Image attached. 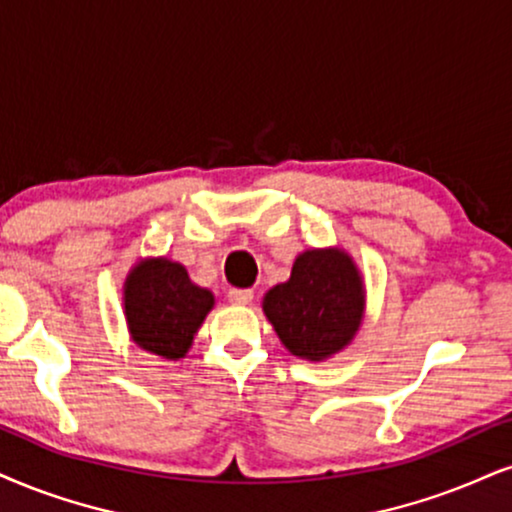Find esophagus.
I'll list each match as a JSON object with an SVG mask.
<instances>
[{
	"instance_id": "esophagus-1",
	"label": "esophagus",
	"mask_w": 512,
	"mask_h": 512,
	"mask_svg": "<svg viewBox=\"0 0 512 512\" xmlns=\"http://www.w3.org/2000/svg\"><path fill=\"white\" fill-rule=\"evenodd\" d=\"M227 299L235 306H249L251 301H254V292H251V289H230V292H227Z\"/></svg>"
}]
</instances>
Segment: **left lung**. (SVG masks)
Returning a JSON list of instances; mask_svg holds the SVG:
<instances>
[{
	"instance_id": "8db88e82",
	"label": "left lung",
	"mask_w": 512,
	"mask_h": 512,
	"mask_svg": "<svg viewBox=\"0 0 512 512\" xmlns=\"http://www.w3.org/2000/svg\"><path fill=\"white\" fill-rule=\"evenodd\" d=\"M263 313L292 356L327 361L344 351L363 325L361 270L339 246L301 251L289 280L263 296Z\"/></svg>"
}]
</instances>
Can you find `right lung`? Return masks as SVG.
Segmentation results:
<instances>
[{"label": "right lung", "instance_id": "add662e5", "mask_svg": "<svg viewBox=\"0 0 512 512\" xmlns=\"http://www.w3.org/2000/svg\"><path fill=\"white\" fill-rule=\"evenodd\" d=\"M216 296L194 285L182 263L166 256L140 258L123 285V313L132 344L151 356L180 361L192 349Z\"/></svg>", "mask_w": 512, "mask_h": 512}]
</instances>
